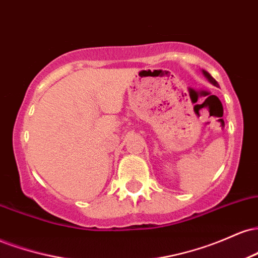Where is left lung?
Instances as JSON below:
<instances>
[{
    "label": "left lung",
    "instance_id": "8db88e82",
    "mask_svg": "<svg viewBox=\"0 0 258 258\" xmlns=\"http://www.w3.org/2000/svg\"><path fill=\"white\" fill-rule=\"evenodd\" d=\"M203 74H204V75H205V78H206L207 80H209V81H210V82H211V84H212V85H215V86H216V87H218V84H217V81H216V80H215L214 78H212V76H211V75H210V74H209V73H207V72H205V70H203Z\"/></svg>",
    "mask_w": 258,
    "mask_h": 258
}]
</instances>
